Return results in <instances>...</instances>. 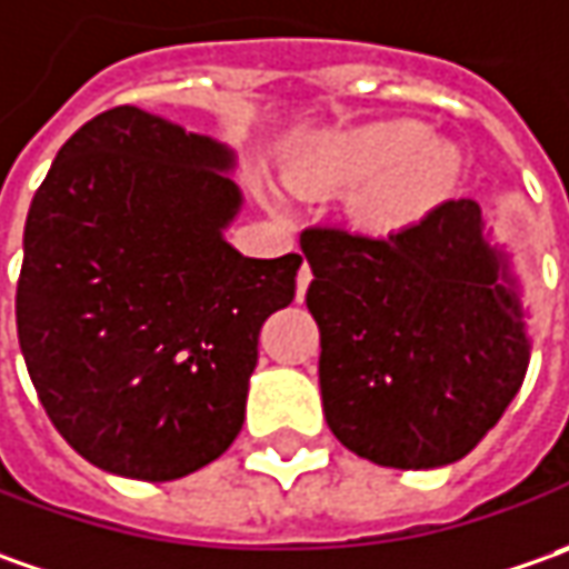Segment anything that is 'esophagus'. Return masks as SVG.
<instances>
[{
    "label": "esophagus",
    "mask_w": 569,
    "mask_h": 569,
    "mask_svg": "<svg viewBox=\"0 0 569 569\" xmlns=\"http://www.w3.org/2000/svg\"><path fill=\"white\" fill-rule=\"evenodd\" d=\"M308 283H311V267L302 264L299 267V277H296V299L302 302L305 292H308Z\"/></svg>",
    "instance_id": "1"
}]
</instances>
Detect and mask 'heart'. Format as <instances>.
<instances>
[{"mask_svg":"<svg viewBox=\"0 0 569 569\" xmlns=\"http://www.w3.org/2000/svg\"><path fill=\"white\" fill-rule=\"evenodd\" d=\"M460 153L412 119H383L311 141L292 172L299 191L365 188L359 217L378 232H402L450 198Z\"/></svg>","mask_w":569,"mask_h":569,"instance_id":"b5f03b06","label":"heart"}]
</instances>
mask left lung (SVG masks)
<instances>
[{"mask_svg":"<svg viewBox=\"0 0 569 569\" xmlns=\"http://www.w3.org/2000/svg\"><path fill=\"white\" fill-rule=\"evenodd\" d=\"M302 251L337 441L390 469L462 460L517 397L532 352L517 270L481 207L443 201L387 239L311 226Z\"/></svg>","mask_w":569,"mask_h":569,"instance_id":"obj_1","label":"left lung"}]
</instances>
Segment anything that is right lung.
I'll return each mask as SVG.
<instances>
[{
    "instance_id": "1",
    "label": "right lung",
    "mask_w": 569,
    "mask_h": 569,
    "mask_svg": "<svg viewBox=\"0 0 569 569\" xmlns=\"http://www.w3.org/2000/svg\"><path fill=\"white\" fill-rule=\"evenodd\" d=\"M236 150L138 107L81 126L24 223L18 343L56 431L97 469L172 481L246 421L258 333L302 254L246 258Z\"/></svg>"
}]
</instances>
